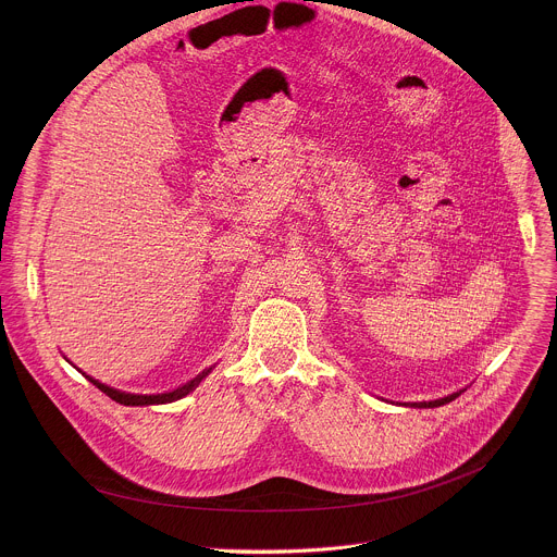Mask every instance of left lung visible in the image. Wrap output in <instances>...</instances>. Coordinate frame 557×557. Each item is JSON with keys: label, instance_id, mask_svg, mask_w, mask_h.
<instances>
[{"label": "left lung", "instance_id": "1", "mask_svg": "<svg viewBox=\"0 0 557 557\" xmlns=\"http://www.w3.org/2000/svg\"><path fill=\"white\" fill-rule=\"evenodd\" d=\"M459 397V393L450 395V397L437 398V400H422V403H411V407H440V405H446L450 400Z\"/></svg>", "mask_w": 557, "mask_h": 557}]
</instances>
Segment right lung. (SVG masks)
Listing matches in <instances>:
<instances>
[{
  "instance_id": "1",
  "label": "right lung",
  "mask_w": 557,
  "mask_h": 557,
  "mask_svg": "<svg viewBox=\"0 0 557 557\" xmlns=\"http://www.w3.org/2000/svg\"><path fill=\"white\" fill-rule=\"evenodd\" d=\"M210 371H212V367H210L208 371L199 373V375H197L195 380H190L188 384L180 386L177 391H173V393H164V395H128V393L113 391V388H109V386L100 384L98 380H94V377H89V375H85V373H83V375H85V380H89L98 391H102L107 397L113 398L115 403H122V405H160V403H171V400H177V398L186 397L188 393H193Z\"/></svg>"
}]
</instances>
